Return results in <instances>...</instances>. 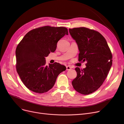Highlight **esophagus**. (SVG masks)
<instances>
[{
    "instance_id": "esophagus-1",
    "label": "esophagus",
    "mask_w": 124,
    "mask_h": 124,
    "mask_svg": "<svg viewBox=\"0 0 124 124\" xmlns=\"http://www.w3.org/2000/svg\"><path fill=\"white\" fill-rule=\"evenodd\" d=\"M71 67H70V66H66V70H70V69H71Z\"/></svg>"
}]
</instances>
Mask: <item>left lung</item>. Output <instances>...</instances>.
I'll return each mask as SVG.
<instances>
[{
    "mask_svg": "<svg viewBox=\"0 0 124 124\" xmlns=\"http://www.w3.org/2000/svg\"><path fill=\"white\" fill-rule=\"evenodd\" d=\"M79 51V61H86V67L75 68L77 76L72 82L74 89L87 95L102 85L112 65V54L107 41L96 31L80 27L69 29Z\"/></svg>",
    "mask_w": 124,
    "mask_h": 124,
    "instance_id": "1",
    "label": "left lung"
}]
</instances>
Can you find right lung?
I'll return each mask as SVG.
<instances>
[{"instance_id":"obj_1","label":"right lung","mask_w":124,"mask_h":124,"mask_svg":"<svg viewBox=\"0 0 124 124\" xmlns=\"http://www.w3.org/2000/svg\"><path fill=\"white\" fill-rule=\"evenodd\" d=\"M68 35L65 27L50 26L30 31L16 49L17 72L25 86L39 93H46L54 85L57 78L66 67L57 62L46 65L45 57L55 51L57 42Z\"/></svg>"}]
</instances>
